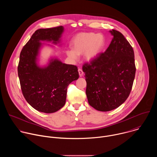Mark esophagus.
Here are the masks:
<instances>
[{
    "label": "esophagus",
    "mask_w": 157,
    "mask_h": 157,
    "mask_svg": "<svg viewBox=\"0 0 157 157\" xmlns=\"http://www.w3.org/2000/svg\"><path fill=\"white\" fill-rule=\"evenodd\" d=\"M78 73H79V75L80 77H81L83 75V71L81 69H78Z\"/></svg>",
    "instance_id": "34e87169"
}]
</instances>
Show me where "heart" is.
Instances as JSON below:
<instances>
[{"label": "heart", "mask_w": 157, "mask_h": 157, "mask_svg": "<svg viewBox=\"0 0 157 157\" xmlns=\"http://www.w3.org/2000/svg\"><path fill=\"white\" fill-rule=\"evenodd\" d=\"M73 50H67L66 53L71 60L76 61L79 55L84 54L87 62L94 61L101 53L105 46V38L101 33H81L72 41Z\"/></svg>", "instance_id": "heart-1"}]
</instances>
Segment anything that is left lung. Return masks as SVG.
<instances>
[{
    "label": "left lung",
    "mask_w": 157,
    "mask_h": 157,
    "mask_svg": "<svg viewBox=\"0 0 157 157\" xmlns=\"http://www.w3.org/2000/svg\"><path fill=\"white\" fill-rule=\"evenodd\" d=\"M109 32L113 38L106 51L82 66L88 102L102 112L115 109L126 101L136 71L133 50L128 41L117 30Z\"/></svg>",
    "instance_id": "obj_1"
}]
</instances>
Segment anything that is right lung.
Masks as SVG:
<instances>
[{"instance_id": "obj_1", "label": "right lung", "mask_w": 157, "mask_h": 157, "mask_svg": "<svg viewBox=\"0 0 157 157\" xmlns=\"http://www.w3.org/2000/svg\"><path fill=\"white\" fill-rule=\"evenodd\" d=\"M63 32V26L38 29L20 52L18 75L22 93L27 102L41 113H53L63 107L68 86L79 78L77 66L63 63L56 57L51 58L45 66L38 64L44 44L41 41L57 44Z\"/></svg>"}]
</instances>
